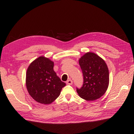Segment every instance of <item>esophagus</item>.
Listing matches in <instances>:
<instances>
[{
	"instance_id": "esophagus-1",
	"label": "esophagus",
	"mask_w": 134,
	"mask_h": 134,
	"mask_svg": "<svg viewBox=\"0 0 134 134\" xmlns=\"http://www.w3.org/2000/svg\"><path fill=\"white\" fill-rule=\"evenodd\" d=\"M66 83L67 84V85H72V84L73 83V81L71 79H69L67 81Z\"/></svg>"
}]
</instances>
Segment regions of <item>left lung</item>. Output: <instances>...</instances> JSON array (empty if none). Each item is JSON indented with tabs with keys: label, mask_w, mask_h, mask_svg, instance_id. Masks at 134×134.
I'll return each instance as SVG.
<instances>
[{
	"label": "left lung",
	"mask_w": 134,
	"mask_h": 134,
	"mask_svg": "<svg viewBox=\"0 0 134 134\" xmlns=\"http://www.w3.org/2000/svg\"><path fill=\"white\" fill-rule=\"evenodd\" d=\"M83 75V86L76 89L80 97L93 101L103 96L108 88L109 72L105 61L99 55L87 52L79 59Z\"/></svg>",
	"instance_id": "obj_1"
}]
</instances>
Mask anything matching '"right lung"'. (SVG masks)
I'll return each instance as SVG.
<instances>
[{"instance_id":"obj_1","label":"right lung","mask_w":134,"mask_h":134,"mask_svg":"<svg viewBox=\"0 0 134 134\" xmlns=\"http://www.w3.org/2000/svg\"><path fill=\"white\" fill-rule=\"evenodd\" d=\"M54 63L44 56L34 60L28 67L25 83L28 93L42 104H50L60 94L66 83L54 71Z\"/></svg>"}]
</instances>
